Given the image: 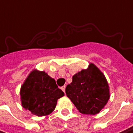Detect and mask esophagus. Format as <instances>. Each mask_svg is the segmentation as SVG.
Masks as SVG:
<instances>
[{
	"mask_svg": "<svg viewBox=\"0 0 133 133\" xmlns=\"http://www.w3.org/2000/svg\"><path fill=\"white\" fill-rule=\"evenodd\" d=\"M65 89H66V87H65V86H63V87H61V90L64 92H65Z\"/></svg>",
	"mask_w": 133,
	"mask_h": 133,
	"instance_id": "obj_1",
	"label": "esophagus"
}]
</instances>
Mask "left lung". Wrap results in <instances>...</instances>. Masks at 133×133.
Returning <instances> with one entry per match:
<instances>
[{
    "mask_svg": "<svg viewBox=\"0 0 133 133\" xmlns=\"http://www.w3.org/2000/svg\"><path fill=\"white\" fill-rule=\"evenodd\" d=\"M66 94L79 112L88 115L99 112L109 99L107 79L92 63L73 76L72 83L66 87Z\"/></svg>",
    "mask_w": 133,
    "mask_h": 133,
    "instance_id": "8db88e82",
    "label": "left lung"
}]
</instances>
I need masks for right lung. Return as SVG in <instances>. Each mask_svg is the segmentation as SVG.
<instances>
[{
  "label": "right lung",
  "instance_id": "add662e5",
  "mask_svg": "<svg viewBox=\"0 0 133 133\" xmlns=\"http://www.w3.org/2000/svg\"><path fill=\"white\" fill-rule=\"evenodd\" d=\"M63 96L64 92L59 89L55 79L43 71L31 72L21 90L22 107L38 116L52 112Z\"/></svg>",
  "mask_w": 133,
  "mask_h": 133
}]
</instances>
